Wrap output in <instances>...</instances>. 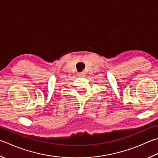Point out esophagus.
I'll list each match as a JSON object with an SVG mask.
<instances>
[{"mask_svg": "<svg viewBox=\"0 0 158 158\" xmlns=\"http://www.w3.org/2000/svg\"><path fill=\"white\" fill-rule=\"evenodd\" d=\"M79 76H84V73H79Z\"/></svg>", "mask_w": 158, "mask_h": 158, "instance_id": "obj_1", "label": "esophagus"}]
</instances>
